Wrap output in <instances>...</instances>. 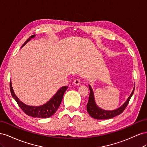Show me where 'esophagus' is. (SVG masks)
Here are the masks:
<instances>
[{
	"label": "esophagus",
	"mask_w": 147,
	"mask_h": 147,
	"mask_svg": "<svg viewBox=\"0 0 147 147\" xmlns=\"http://www.w3.org/2000/svg\"><path fill=\"white\" fill-rule=\"evenodd\" d=\"M80 83H81L80 80L79 78L75 79L74 81V83L75 84H76V85H79V84H80Z\"/></svg>",
	"instance_id": "1"
}]
</instances>
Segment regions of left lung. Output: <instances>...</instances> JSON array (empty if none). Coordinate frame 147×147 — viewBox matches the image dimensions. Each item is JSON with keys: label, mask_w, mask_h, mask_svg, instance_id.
Wrapping results in <instances>:
<instances>
[{"label": "left lung", "mask_w": 147, "mask_h": 147, "mask_svg": "<svg viewBox=\"0 0 147 147\" xmlns=\"http://www.w3.org/2000/svg\"><path fill=\"white\" fill-rule=\"evenodd\" d=\"M134 88H135V86L131 95L128 97L127 100L124 102L123 105H121L120 107H119L116 110L109 111V110H105L102 109L96 105L95 100H94V93H93L92 88L91 87L90 85H89V89H90V97H89L88 102L86 105V109L88 113L90 114V115L92 118L97 119H110V118L116 117L119 114H121L123 111L125 110L127 105H128L129 102L131 99V97L133 95V93H134Z\"/></svg>", "instance_id": "obj_1"}]
</instances>
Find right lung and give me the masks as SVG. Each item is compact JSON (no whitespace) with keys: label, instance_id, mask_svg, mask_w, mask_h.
I'll list each match as a JSON object with an SVG mask.
<instances>
[{"label":"right lung","instance_id":"obj_1","mask_svg":"<svg viewBox=\"0 0 147 147\" xmlns=\"http://www.w3.org/2000/svg\"><path fill=\"white\" fill-rule=\"evenodd\" d=\"M35 36V35H31V36L23 44V47L26 43H27V42H28L31 38H34ZM67 88L68 87L66 86L61 88L59 90L57 91L56 94L53 96L52 98L50 100L48 101L46 104L40 106L35 107L26 105L24 103H23L21 101H20V99L18 98L17 96L15 95L14 91H13L11 81L10 82V88L11 96L16 101L17 104H18L21 110H23L26 115H28V116L40 118H49L56 113L61 103L64 92L67 90Z\"/></svg>","mask_w":147,"mask_h":147}]
</instances>
